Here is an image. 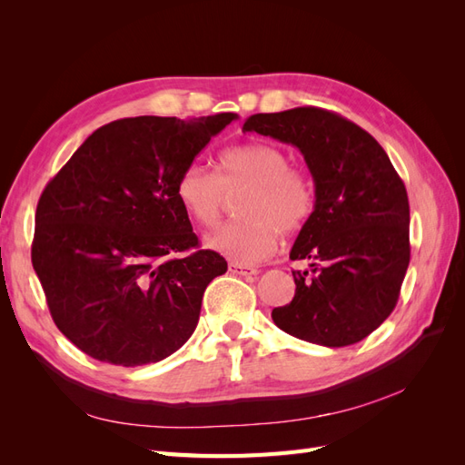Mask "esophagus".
Returning a JSON list of instances; mask_svg holds the SVG:
<instances>
[{"instance_id": "esophagus-1", "label": "esophagus", "mask_w": 465, "mask_h": 465, "mask_svg": "<svg viewBox=\"0 0 465 465\" xmlns=\"http://www.w3.org/2000/svg\"><path fill=\"white\" fill-rule=\"evenodd\" d=\"M229 272L234 273V275H256L258 270L256 267H248V265H242V263H229Z\"/></svg>"}]
</instances>
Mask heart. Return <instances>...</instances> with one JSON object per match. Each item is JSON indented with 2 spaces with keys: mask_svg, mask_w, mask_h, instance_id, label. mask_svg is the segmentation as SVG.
<instances>
[{
  "mask_svg": "<svg viewBox=\"0 0 465 465\" xmlns=\"http://www.w3.org/2000/svg\"><path fill=\"white\" fill-rule=\"evenodd\" d=\"M219 174L192 163L176 180V198L184 213L203 229L219 223L227 195H246L238 205L244 217L207 236V246L234 263L267 258L281 231L297 232L314 213L312 180L291 168L287 154L272 143H246L221 154Z\"/></svg>",
  "mask_w": 465,
  "mask_h": 465,
  "instance_id": "heart-1",
  "label": "heart"
}]
</instances>
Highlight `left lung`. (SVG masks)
Returning a JSON list of instances; mask_svg holds the SVG:
<instances>
[{
    "label": "left lung",
    "mask_w": 465,
    "mask_h": 465,
    "mask_svg": "<svg viewBox=\"0 0 465 465\" xmlns=\"http://www.w3.org/2000/svg\"><path fill=\"white\" fill-rule=\"evenodd\" d=\"M244 132L297 147L314 180V213L291 248L294 297L273 308L279 330L323 347L364 340L398 304L410 265V202L376 139L335 112L301 106L254 114Z\"/></svg>",
    "instance_id": "left-lung-1"
}]
</instances>
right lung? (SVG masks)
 Masks as SVG:
<instances>
[{"mask_svg": "<svg viewBox=\"0 0 465 465\" xmlns=\"http://www.w3.org/2000/svg\"><path fill=\"white\" fill-rule=\"evenodd\" d=\"M236 120L137 116L89 135L42 192L33 267L58 330L89 357L142 367L184 345L227 272L176 198V180Z\"/></svg>", "mask_w": 465, "mask_h": 465, "instance_id": "right-lung-1", "label": "right lung"}]
</instances>
